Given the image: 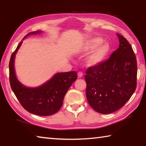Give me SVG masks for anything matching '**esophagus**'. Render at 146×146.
I'll return each instance as SVG.
<instances>
[{"label":"esophagus","instance_id":"esophagus-1","mask_svg":"<svg viewBox=\"0 0 146 146\" xmlns=\"http://www.w3.org/2000/svg\"><path fill=\"white\" fill-rule=\"evenodd\" d=\"M82 76H83V73H82V71H79V72H78V78L82 77Z\"/></svg>","mask_w":146,"mask_h":146}]
</instances>
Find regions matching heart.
<instances>
[{
	"mask_svg": "<svg viewBox=\"0 0 146 146\" xmlns=\"http://www.w3.org/2000/svg\"><path fill=\"white\" fill-rule=\"evenodd\" d=\"M102 42V39L94 37L87 41L83 47L84 52H91L87 59V64L89 66H96L100 64L107 57L110 50L109 44Z\"/></svg>",
	"mask_w": 146,
	"mask_h": 146,
	"instance_id": "b5f03b06",
	"label": "heart"
}]
</instances>
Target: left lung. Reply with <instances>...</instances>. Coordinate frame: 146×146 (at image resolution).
Segmentation results:
<instances>
[{"instance_id": "obj_1", "label": "left lung", "mask_w": 146, "mask_h": 146, "mask_svg": "<svg viewBox=\"0 0 146 146\" xmlns=\"http://www.w3.org/2000/svg\"><path fill=\"white\" fill-rule=\"evenodd\" d=\"M118 48L109 59L86 70V97L93 109L103 114L120 109L137 87L135 54L126 38L117 34Z\"/></svg>"}]
</instances>
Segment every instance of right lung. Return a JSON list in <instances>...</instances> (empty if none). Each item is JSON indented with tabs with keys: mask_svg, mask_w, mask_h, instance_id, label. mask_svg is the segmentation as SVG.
Listing matches in <instances>:
<instances>
[{
	"mask_svg": "<svg viewBox=\"0 0 146 146\" xmlns=\"http://www.w3.org/2000/svg\"><path fill=\"white\" fill-rule=\"evenodd\" d=\"M40 33L41 31H38L32 32L23 39L30 34ZM22 43V41H21L12 54L9 60L11 87L20 104L28 112L41 116L54 114L61 108L65 94L71 84L77 78V74L76 71L59 73L38 87H25L18 80L14 68L15 55Z\"/></svg>",
	"mask_w": 146,
	"mask_h": 146,
	"instance_id": "1",
	"label": "right lung"
}]
</instances>
